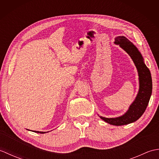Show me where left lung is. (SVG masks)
<instances>
[{"label": "left lung", "instance_id": "obj_1", "mask_svg": "<svg viewBox=\"0 0 159 159\" xmlns=\"http://www.w3.org/2000/svg\"><path fill=\"white\" fill-rule=\"evenodd\" d=\"M114 43L119 45L120 48L125 50L135 65L139 76V91L135 99L122 116L110 118L100 116L99 115L98 116L108 124L122 126L136 121L145 112L152 95V80L150 70L145 64L141 52L130 40L124 36H117L115 38Z\"/></svg>", "mask_w": 159, "mask_h": 159}]
</instances>
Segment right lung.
Here are the masks:
<instances>
[{
	"mask_svg": "<svg viewBox=\"0 0 159 159\" xmlns=\"http://www.w3.org/2000/svg\"><path fill=\"white\" fill-rule=\"evenodd\" d=\"M37 133H41V134H44L46 133H48V132H41V131H33Z\"/></svg>",
	"mask_w": 159,
	"mask_h": 159,
	"instance_id": "right-lung-1",
	"label": "right lung"
}]
</instances>
